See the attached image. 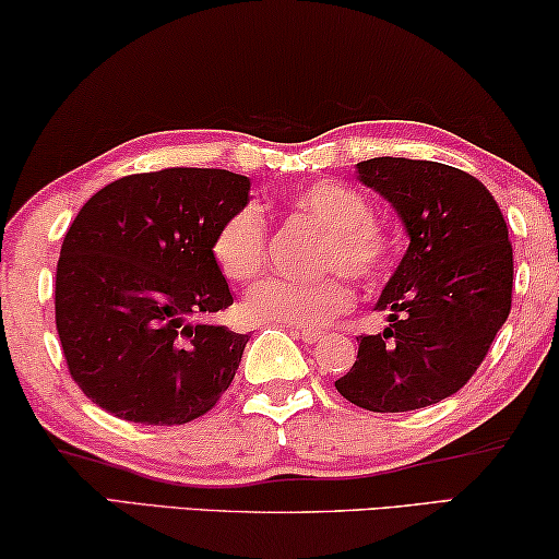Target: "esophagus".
Masks as SVG:
<instances>
[{
	"label": "esophagus",
	"instance_id": "esophagus-1",
	"mask_svg": "<svg viewBox=\"0 0 559 559\" xmlns=\"http://www.w3.org/2000/svg\"><path fill=\"white\" fill-rule=\"evenodd\" d=\"M296 336L306 341V344H316V341L323 338V331H316V329H296Z\"/></svg>",
	"mask_w": 559,
	"mask_h": 559
}]
</instances>
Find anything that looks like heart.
Segmentation results:
<instances>
[{"instance_id":"obj_1","label":"heart","mask_w":559,"mask_h":559,"mask_svg":"<svg viewBox=\"0 0 559 559\" xmlns=\"http://www.w3.org/2000/svg\"><path fill=\"white\" fill-rule=\"evenodd\" d=\"M290 207L326 228L319 248V269H341L354 278H379L391 261L389 230L371 215V203L344 182L319 180L294 193ZM213 261L228 281H251L265 265L269 226L255 205L233 211L215 230ZM354 296L341 273L319 281L265 278L248 290L246 313L255 321L286 326H326L352 308Z\"/></svg>"}]
</instances>
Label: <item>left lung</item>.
Masks as SVG:
<instances>
[{
  "mask_svg": "<svg viewBox=\"0 0 559 559\" xmlns=\"http://www.w3.org/2000/svg\"><path fill=\"white\" fill-rule=\"evenodd\" d=\"M366 188L402 218L409 248L381 290L386 329L359 336L338 394L369 412H414L460 391L512 308V243L492 193L452 165L371 157Z\"/></svg>",
  "mask_w": 559,
  "mask_h": 559,
  "instance_id": "8db88e82",
  "label": "left lung"
}]
</instances>
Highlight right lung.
<instances>
[{
	"label": "right lung",
	"mask_w": 559,
	"mask_h": 559,
	"mask_svg": "<svg viewBox=\"0 0 559 559\" xmlns=\"http://www.w3.org/2000/svg\"><path fill=\"white\" fill-rule=\"evenodd\" d=\"M248 190L230 170L165 168L82 205L57 261L55 319L70 377L105 412L188 424L230 386L251 336L213 323L233 296L211 243Z\"/></svg>",
	"instance_id": "obj_1"
}]
</instances>
